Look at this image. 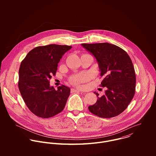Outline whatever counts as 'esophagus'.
Returning <instances> with one entry per match:
<instances>
[{"label": "esophagus", "mask_w": 156, "mask_h": 156, "mask_svg": "<svg viewBox=\"0 0 156 156\" xmlns=\"http://www.w3.org/2000/svg\"><path fill=\"white\" fill-rule=\"evenodd\" d=\"M71 92L72 93H80V91H79L78 90H75V89H72Z\"/></svg>", "instance_id": "obj_1"}]
</instances>
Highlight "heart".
Wrapping results in <instances>:
<instances>
[{"label":"heart","instance_id":"obj_1","mask_svg":"<svg viewBox=\"0 0 156 156\" xmlns=\"http://www.w3.org/2000/svg\"><path fill=\"white\" fill-rule=\"evenodd\" d=\"M90 79V75L87 73L83 72L73 75L70 78V82L76 86H81V84L87 81Z\"/></svg>","mask_w":156,"mask_h":156}]
</instances>
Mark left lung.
Masks as SVG:
<instances>
[{"instance_id": "1", "label": "left lung", "mask_w": 156, "mask_h": 156, "mask_svg": "<svg viewBox=\"0 0 156 156\" xmlns=\"http://www.w3.org/2000/svg\"><path fill=\"white\" fill-rule=\"evenodd\" d=\"M81 45L97 59L100 76H104L100 86L107 88L96 104L88 107L89 110L101 118L119 115L128 107L135 94L136 75L129 56L120 47L107 42Z\"/></svg>"}]
</instances>
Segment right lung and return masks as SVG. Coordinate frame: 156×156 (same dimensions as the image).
Wrapping results in <instances>:
<instances>
[{"instance_id": "obj_1", "label": "right lung", "mask_w": 156, "mask_h": 156, "mask_svg": "<svg viewBox=\"0 0 156 156\" xmlns=\"http://www.w3.org/2000/svg\"><path fill=\"white\" fill-rule=\"evenodd\" d=\"M72 46L49 44L30 51L19 69L18 88L25 104L35 115L48 119L60 113L70 96V89L62 84L55 90L49 83L58 63Z\"/></svg>"}]
</instances>
